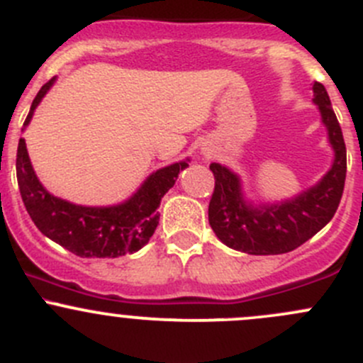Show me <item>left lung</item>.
<instances>
[{"label":"left lung","instance_id":"obj_1","mask_svg":"<svg viewBox=\"0 0 363 363\" xmlns=\"http://www.w3.org/2000/svg\"><path fill=\"white\" fill-rule=\"evenodd\" d=\"M314 104L334 147V164L316 186L281 203L252 207L242 196L239 175L212 163L216 184L208 225L223 244L247 255H283L316 235L337 211L346 181V144L323 84L314 82Z\"/></svg>","mask_w":363,"mask_h":363}]
</instances>
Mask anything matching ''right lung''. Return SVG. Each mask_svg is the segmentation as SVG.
<instances>
[{"label":"right lung","instance_id":"add662e5","mask_svg":"<svg viewBox=\"0 0 363 363\" xmlns=\"http://www.w3.org/2000/svg\"><path fill=\"white\" fill-rule=\"evenodd\" d=\"M54 80L50 79L38 91L24 126ZM188 161L156 170L130 200L113 207H84L50 195L35 175L24 138L17 147L16 168L26 211L43 235L80 258H117L149 242L160 221L161 199L175 184L179 172L188 167Z\"/></svg>","mask_w":363,"mask_h":363}]
</instances>
